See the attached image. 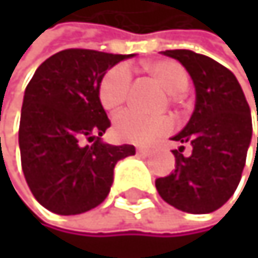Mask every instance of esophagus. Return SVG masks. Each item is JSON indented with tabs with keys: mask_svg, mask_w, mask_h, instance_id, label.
Returning a JSON list of instances; mask_svg holds the SVG:
<instances>
[{
	"mask_svg": "<svg viewBox=\"0 0 258 258\" xmlns=\"http://www.w3.org/2000/svg\"><path fill=\"white\" fill-rule=\"evenodd\" d=\"M148 152H150V150H148V148H145V147H139L138 148V155H141V156H147Z\"/></svg>",
	"mask_w": 258,
	"mask_h": 258,
	"instance_id": "esophagus-1",
	"label": "esophagus"
}]
</instances>
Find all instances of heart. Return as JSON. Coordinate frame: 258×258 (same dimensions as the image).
Here are the masks:
<instances>
[{
	"mask_svg": "<svg viewBox=\"0 0 258 258\" xmlns=\"http://www.w3.org/2000/svg\"><path fill=\"white\" fill-rule=\"evenodd\" d=\"M150 71L170 93H182L189 85V76L182 64L162 58L148 64ZM132 69L120 63L108 69L99 85V99L105 110L114 111L125 103L130 94ZM173 122L165 116H148L138 110H125L114 117V133L119 139L135 144H148L170 133Z\"/></svg>",
	"mask_w": 258,
	"mask_h": 258,
	"instance_id": "heart-1",
	"label": "heart"
}]
</instances>
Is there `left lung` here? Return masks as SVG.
<instances>
[{"instance_id": "left-lung-1", "label": "left lung", "mask_w": 258, "mask_h": 258, "mask_svg": "<svg viewBox=\"0 0 258 258\" xmlns=\"http://www.w3.org/2000/svg\"><path fill=\"white\" fill-rule=\"evenodd\" d=\"M190 74L197 102L194 114L173 141L175 172L156 179L161 198L187 214H211L229 200L241 179L252 136L251 110L235 76L214 58L187 49L164 51ZM258 111V110H257ZM258 148V139H257Z\"/></svg>"}]
</instances>
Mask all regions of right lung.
<instances>
[{
	"label": "right lung",
	"mask_w": 258,
	"mask_h": 258,
	"mask_svg": "<svg viewBox=\"0 0 258 258\" xmlns=\"http://www.w3.org/2000/svg\"><path fill=\"white\" fill-rule=\"evenodd\" d=\"M128 57L64 49L44 60L26 86L18 130L21 167L47 211L77 215L94 209L110 194L117 161L136 153L133 145L100 141L111 123L99 85L108 69Z\"/></svg>",
	"instance_id": "right-lung-1"
}]
</instances>
